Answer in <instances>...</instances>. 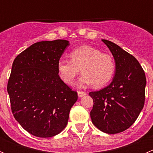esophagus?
<instances>
[{
    "instance_id": "1",
    "label": "esophagus",
    "mask_w": 153,
    "mask_h": 153,
    "mask_svg": "<svg viewBox=\"0 0 153 153\" xmlns=\"http://www.w3.org/2000/svg\"><path fill=\"white\" fill-rule=\"evenodd\" d=\"M77 94H78V97H79V98H81V97H83L86 95V93H85V92H82V91H78Z\"/></svg>"
}]
</instances>
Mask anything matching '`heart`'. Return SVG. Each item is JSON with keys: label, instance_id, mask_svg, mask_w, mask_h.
Listing matches in <instances>:
<instances>
[{"label": "heart", "instance_id": "obj_1", "mask_svg": "<svg viewBox=\"0 0 153 153\" xmlns=\"http://www.w3.org/2000/svg\"><path fill=\"white\" fill-rule=\"evenodd\" d=\"M70 59H60L57 64L60 76L69 85L74 84L80 69L83 75L78 82L79 87L93 84L96 88H100L111 81L116 73L114 58L95 47H77L70 52Z\"/></svg>", "mask_w": 153, "mask_h": 153}]
</instances>
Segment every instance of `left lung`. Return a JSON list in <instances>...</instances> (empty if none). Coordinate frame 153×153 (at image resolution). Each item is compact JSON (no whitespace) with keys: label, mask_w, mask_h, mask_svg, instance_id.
I'll use <instances>...</instances> for the list:
<instances>
[{"label":"left lung","mask_w":153,"mask_h":153,"mask_svg":"<svg viewBox=\"0 0 153 153\" xmlns=\"http://www.w3.org/2000/svg\"><path fill=\"white\" fill-rule=\"evenodd\" d=\"M113 54L117 69L112 83L99 91L90 92L93 100L92 122L102 132L116 134L131 126L145 102V72L132 55L120 46L102 40Z\"/></svg>","instance_id":"1"}]
</instances>
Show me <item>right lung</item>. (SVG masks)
Returning <instances> with one entry per match:
<instances>
[{
  "label": "right lung",
  "mask_w": 153,
  "mask_h": 153,
  "mask_svg": "<svg viewBox=\"0 0 153 153\" xmlns=\"http://www.w3.org/2000/svg\"><path fill=\"white\" fill-rule=\"evenodd\" d=\"M68 40L40 41L14 59L7 83L13 117L29 133L52 137L66 126L77 93L64 83L57 64Z\"/></svg>",
  "instance_id": "obj_1"
}]
</instances>
